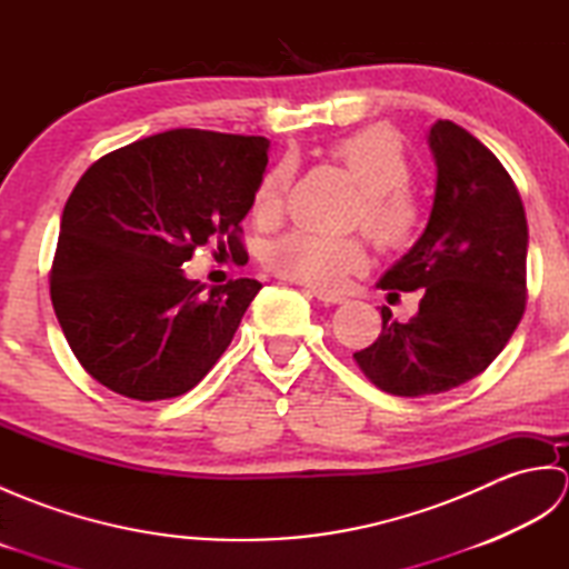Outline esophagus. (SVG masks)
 Returning a JSON list of instances; mask_svg holds the SVG:
<instances>
[{
	"label": "esophagus",
	"instance_id": "34e87169",
	"mask_svg": "<svg viewBox=\"0 0 569 569\" xmlns=\"http://www.w3.org/2000/svg\"><path fill=\"white\" fill-rule=\"evenodd\" d=\"M312 296H316L320 303H325V306H342L345 303V296H337V293H328V291H312Z\"/></svg>",
	"mask_w": 569,
	"mask_h": 569
}]
</instances>
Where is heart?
<instances>
[{
	"label": "heart",
	"mask_w": 569,
	"mask_h": 569,
	"mask_svg": "<svg viewBox=\"0 0 569 569\" xmlns=\"http://www.w3.org/2000/svg\"><path fill=\"white\" fill-rule=\"evenodd\" d=\"M330 156L359 183L352 222L361 224L383 251H406L420 237V208L408 192L410 161L401 137L389 127H365L337 139ZM293 166L288 161L269 168L253 190L251 210L259 222H271L283 210L291 188ZM266 263L278 276L320 291H335L349 276L369 266L367 239L359 234L325 237L298 232L276 239L266 251Z\"/></svg>",
	"instance_id": "heart-1"
}]
</instances>
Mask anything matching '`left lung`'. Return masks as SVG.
Masks as SVG:
<instances>
[{
  "instance_id": "1",
  "label": "left lung",
  "mask_w": 569,
  "mask_h": 569,
  "mask_svg": "<svg viewBox=\"0 0 569 569\" xmlns=\"http://www.w3.org/2000/svg\"><path fill=\"white\" fill-rule=\"evenodd\" d=\"M428 143L438 168L428 227L379 281L418 291V312L398 322L383 306L377 342L355 352L373 386L408 398L479 377L526 310L528 222L511 176L450 119L430 127Z\"/></svg>"
}]
</instances>
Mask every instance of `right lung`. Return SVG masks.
<instances>
[{"label":"right lung","instance_id":"add662e5","mask_svg":"<svg viewBox=\"0 0 569 569\" xmlns=\"http://www.w3.org/2000/svg\"><path fill=\"white\" fill-rule=\"evenodd\" d=\"M269 139L171 129L94 161L60 217L51 300L82 369L134 401L190 391L232 342L253 278L186 276L192 251L239 239Z\"/></svg>","mask_w":569,"mask_h":569}]
</instances>
